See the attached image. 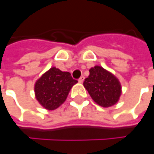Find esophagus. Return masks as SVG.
Masks as SVG:
<instances>
[{
  "instance_id": "esophagus-1",
  "label": "esophagus",
  "mask_w": 154,
  "mask_h": 154,
  "mask_svg": "<svg viewBox=\"0 0 154 154\" xmlns=\"http://www.w3.org/2000/svg\"><path fill=\"white\" fill-rule=\"evenodd\" d=\"M84 80H85V77H84V76H81L78 80H79V82H80V83H83Z\"/></svg>"
}]
</instances>
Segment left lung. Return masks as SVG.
Masks as SVG:
<instances>
[{"label":"left lung","mask_w":154,"mask_h":154,"mask_svg":"<svg viewBox=\"0 0 154 154\" xmlns=\"http://www.w3.org/2000/svg\"><path fill=\"white\" fill-rule=\"evenodd\" d=\"M85 79L84 87L92 100L102 107H110L118 102L122 94L119 80L114 74L100 66H94Z\"/></svg>","instance_id":"left-lung-1"}]
</instances>
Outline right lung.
Returning <instances> with one entry per match:
<instances>
[{
    "label": "right lung",
    "instance_id": "obj_1",
    "mask_svg": "<svg viewBox=\"0 0 154 154\" xmlns=\"http://www.w3.org/2000/svg\"><path fill=\"white\" fill-rule=\"evenodd\" d=\"M77 82L69 72H62L53 67L36 81L35 96L44 108L54 110L65 102L71 88Z\"/></svg>",
    "mask_w": 154,
    "mask_h": 154
}]
</instances>
